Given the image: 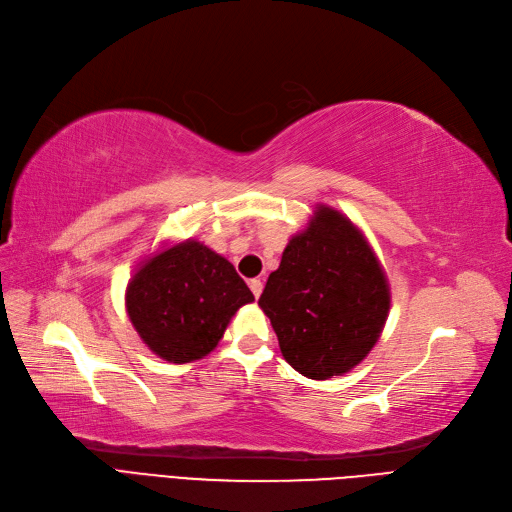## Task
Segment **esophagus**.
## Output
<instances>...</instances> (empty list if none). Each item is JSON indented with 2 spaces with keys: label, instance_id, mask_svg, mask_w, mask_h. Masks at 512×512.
Returning a JSON list of instances; mask_svg holds the SVG:
<instances>
[{
  "label": "esophagus",
  "instance_id": "esophagus-1",
  "mask_svg": "<svg viewBox=\"0 0 512 512\" xmlns=\"http://www.w3.org/2000/svg\"><path fill=\"white\" fill-rule=\"evenodd\" d=\"M250 290L254 292V296L258 298L262 294V279H250Z\"/></svg>",
  "mask_w": 512,
  "mask_h": 512
}]
</instances>
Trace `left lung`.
Returning <instances> with one entry per match:
<instances>
[{
    "label": "left lung",
    "instance_id": "left-lung-1",
    "mask_svg": "<svg viewBox=\"0 0 512 512\" xmlns=\"http://www.w3.org/2000/svg\"><path fill=\"white\" fill-rule=\"evenodd\" d=\"M258 305L286 362L324 381L349 373L375 347L390 313V284L360 228L317 205L305 231L288 241Z\"/></svg>",
    "mask_w": 512,
    "mask_h": 512
}]
</instances>
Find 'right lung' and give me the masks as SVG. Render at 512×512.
Masks as SVG:
<instances>
[{"instance_id": "1", "label": "right lung", "mask_w": 512, "mask_h": 512, "mask_svg": "<svg viewBox=\"0 0 512 512\" xmlns=\"http://www.w3.org/2000/svg\"><path fill=\"white\" fill-rule=\"evenodd\" d=\"M252 301L254 294L233 264L195 239L148 256L125 296L139 337L171 364L205 358L239 307Z\"/></svg>"}]
</instances>
